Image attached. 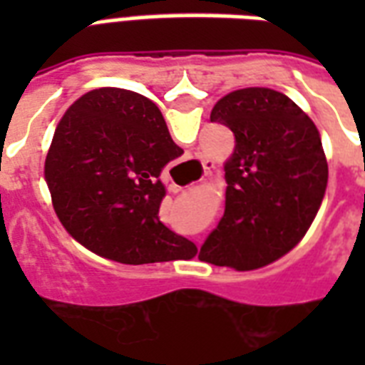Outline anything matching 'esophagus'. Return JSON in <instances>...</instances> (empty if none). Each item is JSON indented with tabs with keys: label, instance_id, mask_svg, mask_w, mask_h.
Wrapping results in <instances>:
<instances>
[{
	"label": "esophagus",
	"instance_id": "34e87169",
	"mask_svg": "<svg viewBox=\"0 0 365 365\" xmlns=\"http://www.w3.org/2000/svg\"><path fill=\"white\" fill-rule=\"evenodd\" d=\"M212 168H214V160H205V172H206V174H208V172H210ZM170 189H172V191H178L176 185H172Z\"/></svg>",
	"mask_w": 365,
	"mask_h": 365
}]
</instances>
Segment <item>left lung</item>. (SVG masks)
Returning a JSON list of instances; mask_svg holds the SVG:
<instances>
[{
	"label": "left lung",
	"mask_w": 365,
	"mask_h": 365,
	"mask_svg": "<svg viewBox=\"0 0 365 365\" xmlns=\"http://www.w3.org/2000/svg\"><path fill=\"white\" fill-rule=\"evenodd\" d=\"M235 134L225 163V212L199 259L237 271L265 267L305 237L328 185V160L311 117L265 87L233 91L210 113Z\"/></svg>",
	"instance_id": "obj_1"
}]
</instances>
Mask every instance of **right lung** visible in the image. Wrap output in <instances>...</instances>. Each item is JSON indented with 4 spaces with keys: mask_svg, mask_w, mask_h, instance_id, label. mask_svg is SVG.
<instances>
[{
    "mask_svg": "<svg viewBox=\"0 0 365 365\" xmlns=\"http://www.w3.org/2000/svg\"><path fill=\"white\" fill-rule=\"evenodd\" d=\"M160 110L125 88H96L68 108L45 159L66 231L94 254L142 265L191 259L197 246L160 222V172L182 155Z\"/></svg>",
    "mask_w": 365,
    "mask_h": 365,
    "instance_id": "right-lung-1",
    "label": "right lung"
}]
</instances>
